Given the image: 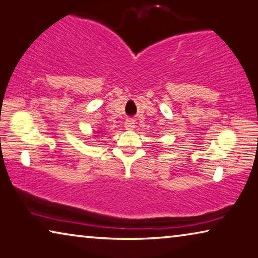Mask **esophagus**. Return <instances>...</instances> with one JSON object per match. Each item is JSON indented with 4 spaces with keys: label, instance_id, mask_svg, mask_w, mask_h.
<instances>
[{
    "label": "esophagus",
    "instance_id": "obj_1",
    "mask_svg": "<svg viewBox=\"0 0 258 258\" xmlns=\"http://www.w3.org/2000/svg\"><path fill=\"white\" fill-rule=\"evenodd\" d=\"M134 127H136V122H134V120H126L125 121L126 130H133Z\"/></svg>",
    "mask_w": 258,
    "mask_h": 258
}]
</instances>
